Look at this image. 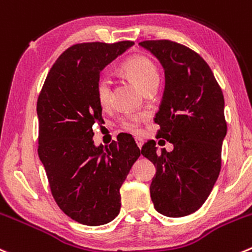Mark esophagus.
<instances>
[{"mask_svg":"<svg viewBox=\"0 0 252 252\" xmlns=\"http://www.w3.org/2000/svg\"><path fill=\"white\" fill-rule=\"evenodd\" d=\"M135 141H136V145L139 146V149H141V146H143L144 144V140L141 138H135Z\"/></svg>","mask_w":252,"mask_h":252,"instance_id":"34e87169","label":"esophagus"}]
</instances>
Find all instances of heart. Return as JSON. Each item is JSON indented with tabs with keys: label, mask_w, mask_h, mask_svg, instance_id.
I'll return each instance as SVG.
<instances>
[{
	"label": "heart",
	"mask_w": 252,
	"mask_h": 252,
	"mask_svg": "<svg viewBox=\"0 0 252 252\" xmlns=\"http://www.w3.org/2000/svg\"><path fill=\"white\" fill-rule=\"evenodd\" d=\"M122 70L140 87L143 91L151 86H158V72L155 65L149 59L144 56H133L126 60L122 65ZM112 81L107 75H101L96 81V96L102 107H107L111 101ZM144 116L140 114H131L124 117L119 123L122 130L129 133L138 134L141 131Z\"/></svg>",
	"instance_id": "b5f03b06"
}]
</instances>
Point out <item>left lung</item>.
<instances>
[{
	"mask_svg": "<svg viewBox=\"0 0 252 252\" xmlns=\"http://www.w3.org/2000/svg\"><path fill=\"white\" fill-rule=\"evenodd\" d=\"M139 45L158 58L165 70V90L156 113L158 136L173 144L158 153L149 140L141 154L156 167L150 196L158 213L189 216L207 201L221 167L226 135L224 96L201 55L171 40H145Z\"/></svg>",
	"mask_w": 252,
	"mask_h": 252,
	"instance_id": "1",
	"label": "left lung"
}]
</instances>
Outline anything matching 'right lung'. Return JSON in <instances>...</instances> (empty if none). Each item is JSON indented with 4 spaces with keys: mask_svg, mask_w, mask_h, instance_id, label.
<instances>
[{
    "mask_svg": "<svg viewBox=\"0 0 252 252\" xmlns=\"http://www.w3.org/2000/svg\"><path fill=\"white\" fill-rule=\"evenodd\" d=\"M133 41L81 43L64 51L43 85L36 113L38 155L60 209L84 225H103L121 211L119 188L140 149L131 135L109 146L94 143V124L103 123L96 96L102 70Z\"/></svg>",
    "mask_w": 252,
    "mask_h": 252,
    "instance_id": "obj_1",
    "label": "right lung"
}]
</instances>
